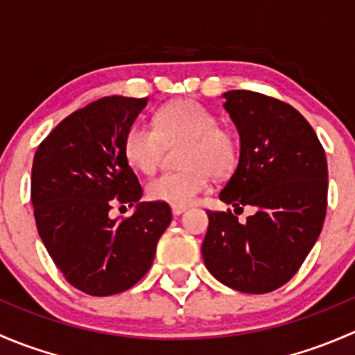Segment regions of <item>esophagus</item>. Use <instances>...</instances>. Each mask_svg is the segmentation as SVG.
Here are the masks:
<instances>
[{
    "label": "esophagus",
    "mask_w": 355,
    "mask_h": 355,
    "mask_svg": "<svg viewBox=\"0 0 355 355\" xmlns=\"http://www.w3.org/2000/svg\"><path fill=\"white\" fill-rule=\"evenodd\" d=\"M185 209H187L185 206H171V213H173V216H180L182 213H185Z\"/></svg>",
    "instance_id": "34e87169"
}]
</instances>
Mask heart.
Returning <instances> with one entry per match:
<instances>
[{
    "label": "heart",
    "instance_id": "1",
    "mask_svg": "<svg viewBox=\"0 0 355 355\" xmlns=\"http://www.w3.org/2000/svg\"><path fill=\"white\" fill-rule=\"evenodd\" d=\"M218 116L192 99H180L164 105L156 113L155 127L135 121L123 139V153L128 163L144 173L157 166L163 141L189 139L182 171H168L149 180L146 192L153 200L171 206L191 204L213 177H225L234 171L239 159V142L227 128L218 127Z\"/></svg>",
    "mask_w": 355,
    "mask_h": 355
}]
</instances>
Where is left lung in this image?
Wrapping results in <instances>:
<instances>
[{
  "label": "left lung",
  "instance_id": "1",
  "mask_svg": "<svg viewBox=\"0 0 355 355\" xmlns=\"http://www.w3.org/2000/svg\"><path fill=\"white\" fill-rule=\"evenodd\" d=\"M223 99L241 155L220 199L256 213L241 223L232 211H207L202 259L227 287L266 293L287 284L320 237L327 156L313 127L287 103L250 91H228Z\"/></svg>",
  "mask_w": 355,
  "mask_h": 355
}]
</instances>
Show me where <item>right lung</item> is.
<instances>
[{
	"label": "right lung",
	"mask_w": 355,
	"mask_h": 355,
	"mask_svg": "<svg viewBox=\"0 0 355 355\" xmlns=\"http://www.w3.org/2000/svg\"><path fill=\"white\" fill-rule=\"evenodd\" d=\"M148 101L110 96L91 103L56 125L34 156L39 237L68 284L89 295L134 287L171 221L166 202H141L142 187L123 153L125 134ZM114 202L135 203V214L110 218Z\"/></svg>",
	"instance_id": "obj_1"
}]
</instances>
